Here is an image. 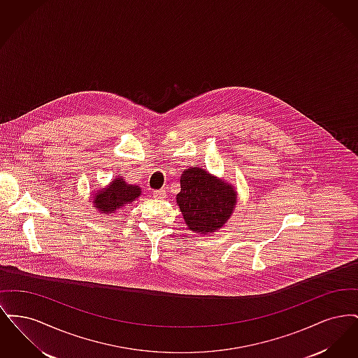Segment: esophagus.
Here are the masks:
<instances>
[{
	"mask_svg": "<svg viewBox=\"0 0 358 358\" xmlns=\"http://www.w3.org/2000/svg\"><path fill=\"white\" fill-rule=\"evenodd\" d=\"M153 196L154 199H157V200H165L166 199V190H164V189L154 190Z\"/></svg>",
	"mask_w": 358,
	"mask_h": 358,
	"instance_id": "34e87169",
	"label": "esophagus"
}]
</instances>
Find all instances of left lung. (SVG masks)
I'll list each match as a JSON object with an SVG mask.
<instances>
[{
    "label": "left lung",
    "mask_w": 358,
    "mask_h": 358,
    "mask_svg": "<svg viewBox=\"0 0 358 358\" xmlns=\"http://www.w3.org/2000/svg\"><path fill=\"white\" fill-rule=\"evenodd\" d=\"M180 182L176 201L192 232L212 234L228 222L238 203L231 184L197 166L182 171Z\"/></svg>",
    "instance_id": "left-lung-1"
}]
</instances>
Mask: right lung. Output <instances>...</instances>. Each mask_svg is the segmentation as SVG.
Returning <instances> with one entry per match:
<instances>
[{"instance_id": "add662e5", "label": "right lung", "mask_w": 358, "mask_h": 358, "mask_svg": "<svg viewBox=\"0 0 358 358\" xmlns=\"http://www.w3.org/2000/svg\"><path fill=\"white\" fill-rule=\"evenodd\" d=\"M141 196V187L130 185L123 177L114 178L108 187L99 189L92 197L94 208L101 213H114Z\"/></svg>"}]
</instances>
